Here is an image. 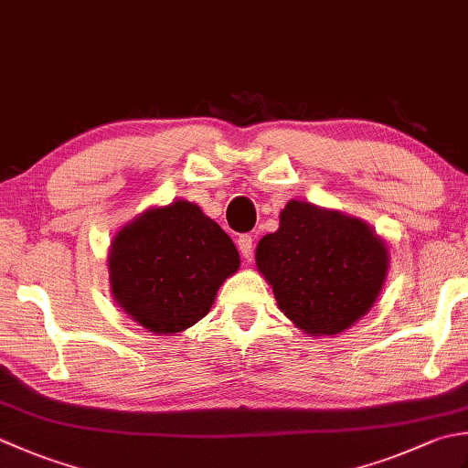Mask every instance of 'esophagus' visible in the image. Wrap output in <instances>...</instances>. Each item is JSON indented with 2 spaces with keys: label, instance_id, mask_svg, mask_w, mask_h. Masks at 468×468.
<instances>
[{
  "label": "esophagus",
  "instance_id": "esophagus-1",
  "mask_svg": "<svg viewBox=\"0 0 468 468\" xmlns=\"http://www.w3.org/2000/svg\"><path fill=\"white\" fill-rule=\"evenodd\" d=\"M237 247H239V253L243 255L245 260H250L253 255V237L251 235H241L237 239Z\"/></svg>",
  "mask_w": 468,
  "mask_h": 468
}]
</instances>
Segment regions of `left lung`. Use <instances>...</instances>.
Returning a JSON list of instances; mask_svg holds the SVG:
<instances>
[{
	"label": "left lung",
	"mask_w": 468,
	"mask_h": 468,
	"mask_svg": "<svg viewBox=\"0 0 468 468\" xmlns=\"http://www.w3.org/2000/svg\"><path fill=\"white\" fill-rule=\"evenodd\" d=\"M255 265L278 308L310 336L341 335L369 313L389 270L386 241L356 217L290 200Z\"/></svg>",
	"instance_id": "obj_1"
}]
</instances>
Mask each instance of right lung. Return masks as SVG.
I'll return each mask as SVG.
<instances>
[{
  "label": "right lung",
  "mask_w": 468,
  "mask_h": 468,
  "mask_svg": "<svg viewBox=\"0 0 468 468\" xmlns=\"http://www.w3.org/2000/svg\"><path fill=\"white\" fill-rule=\"evenodd\" d=\"M239 263L231 237L185 198L125 223L107 255L117 306L154 335H176L205 318Z\"/></svg>",
  "instance_id": "1"
}]
</instances>
